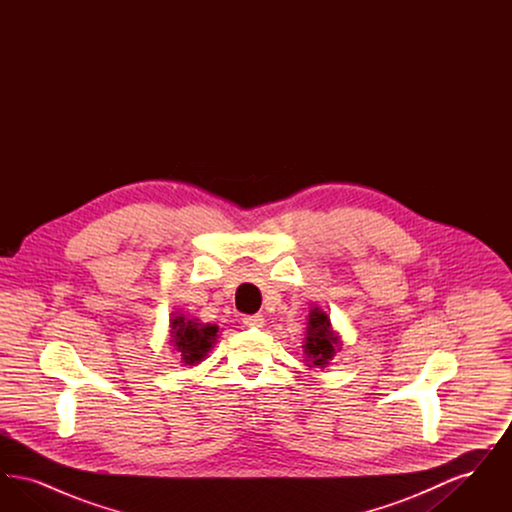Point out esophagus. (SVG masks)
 Returning a JSON list of instances; mask_svg holds the SVG:
<instances>
[{"label": "esophagus", "mask_w": 512, "mask_h": 512, "mask_svg": "<svg viewBox=\"0 0 512 512\" xmlns=\"http://www.w3.org/2000/svg\"><path fill=\"white\" fill-rule=\"evenodd\" d=\"M245 326L247 328H263L265 326V318L261 317V315H249V317H244Z\"/></svg>", "instance_id": "esophagus-1"}]
</instances>
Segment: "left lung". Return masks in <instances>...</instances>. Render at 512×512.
<instances>
[{
  "label": "left lung",
  "instance_id": "left-lung-1",
  "mask_svg": "<svg viewBox=\"0 0 512 512\" xmlns=\"http://www.w3.org/2000/svg\"><path fill=\"white\" fill-rule=\"evenodd\" d=\"M340 332L334 330L330 317L320 307L309 311L305 340H303V353L305 363L309 368H326L334 361L336 353L341 351Z\"/></svg>",
  "mask_w": 512,
  "mask_h": 512
}]
</instances>
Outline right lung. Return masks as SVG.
<instances>
[{
    "mask_svg": "<svg viewBox=\"0 0 512 512\" xmlns=\"http://www.w3.org/2000/svg\"><path fill=\"white\" fill-rule=\"evenodd\" d=\"M169 328L171 343L180 353L184 365H199L219 338L217 324H203L199 318H188L176 313H172Z\"/></svg>",
    "mask_w": 512,
    "mask_h": 512,
    "instance_id": "right-lung-1",
    "label": "right lung"
}]
</instances>
